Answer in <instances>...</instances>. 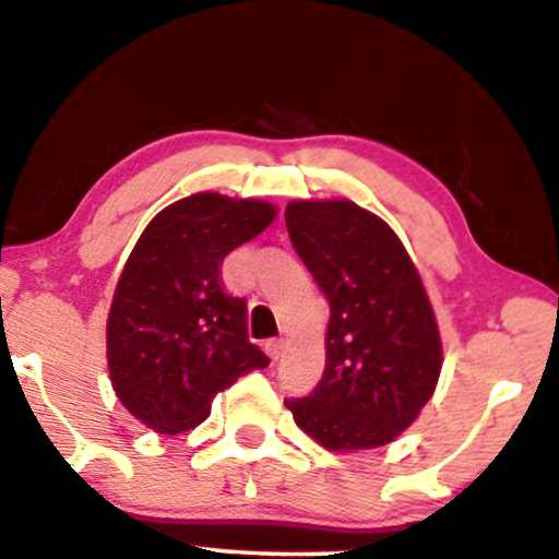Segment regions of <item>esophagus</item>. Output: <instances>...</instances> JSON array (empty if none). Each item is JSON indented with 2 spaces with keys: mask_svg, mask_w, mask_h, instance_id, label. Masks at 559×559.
<instances>
[{
  "mask_svg": "<svg viewBox=\"0 0 559 559\" xmlns=\"http://www.w3.org/2000/svg\"><path fill=\"white\" fill-rule=\"evenodd\" d=\"M284 348H286L284 341H267V343H265L267 358H273V361H278V358L284 356Z\"/></svg>",
  "mask_w": 559,
  "mask_h": 559,
  "instance_id": "1",
  "label": "esophagus"
}]
</instances>
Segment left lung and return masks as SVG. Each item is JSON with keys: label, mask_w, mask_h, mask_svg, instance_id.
Wrapping results in <instances>:
<instances>
[{"label": "left lung", "mask_w": 559, "mask_h": 559, "mask_svg": "<svg viewBox=\"0 0 559 559\" xmlns=\"http://www.w3.org/2000/svg\"><path fill=\"white\" fill-rule=\"evenodd\" d=\"M286 229L330 301L328 358L296 426L330 451L377 449L418 418L441 373L438 324L397 235L350 201H294Z\"/></svg>", "instance_id": "1"}]
</instances>
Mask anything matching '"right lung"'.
<instances>
[{
	"label": "right lung",
	"mask_w": 559,
	"mask_h": 559,
	"mask_svg": "<svg viewBox=\"0 0 559 559\" xmlns=\"http://www.w3.org/2000/svg\"><path fill=\"white\" fill-rule=\"evenodd\" d=\"M273 218L271 203L195 193L154 216L133 247L112 296L108 366L118 400L157 433L195 428L218 392L267 366L222 263Z\"/></svg>",
	"instance_id": "obj_1"
}]
</instances>
